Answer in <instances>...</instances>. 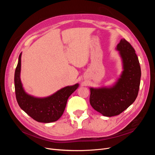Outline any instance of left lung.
I'll return each mask as SVG.
<instances>
[{
    "label": "left lung",
    "instance_id": "left-lung-1",
    "mask_svg": "<svg viewBox=\"0 0 155 155\" xmlns=\"http://www.w3.org/2000/svg\"><path fill=\"white\" fill-rule=\"evenodd\" d=\"M123 62L124 70L116 84L111 88H91L90 104L104 116H117L137 98L141 75V67L134 49L125 39L117 46Z\"/></svg>",
    "mask_w": 155,
    "mask_h": 155
}]
</instances>
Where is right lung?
Wrapping results in <instances>:
<instances>
[{
    "label": "right lung",
    "mask_w": 155,
    "mask_h": 155,
    "mask_svg": "<svg viewBox=\"0 0 155 155\" xmlns=\"http://www.w3.org/2000/svg\"><path fill=\"white\" fill-rule=\"evenodd\" d=\"M21 64V53L14 74L15 97L19 107L31 118L39 123L56 121L62 116L68 97L78 88V84L64 87L46 98H35L27 94L22 88L20 79Z\"/></svg>",
    "instance_id": "1"
}]
</instances>
